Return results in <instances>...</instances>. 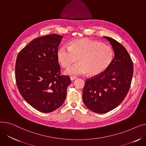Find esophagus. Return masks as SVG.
I'll return each mask as SVG.
<instances>
[{"mask_svg":"<svg viewBox=\"0 0 146 146\" xmlns=\"http://www.w3.org/2000/svg\"><path fill=\"white\" fill-rule=\"evenodd\" d=\"M76 79H77V77H75V76H71V77H70V79H71L72 81H73V80H74Z\"/></svg>","mask_w":146,"mask_h":146,"instance_id":"34e87169","label":"esophagus"}]
</instances>
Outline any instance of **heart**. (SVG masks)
Instances as JSON below:
<instances>
[{
    "instance_id": "heart-1",
    "label": "heart",
    "mask_w": 146,
    "mask_h": 146,
    "mask_svg": "<svg viewBox=\"0 0 146 146\" xmlns=\"http://www.w3.org/2000/svg\"><path fill=\"white\" fill-rule=\"evenodd\" d=\"M57 57L61 66L67 68L78 61L80 63L67 68L66 73L78 75L89 73L96 76L108 68L113 57L110 46L88 38L71 41L69 47L61 46L57 52Z\"/></svg>"
}]
</instances>
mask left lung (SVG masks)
Here are the masks:
<instances>
[{
	"label": "left lung",
	"mask_w": 146,
	"mask_h": 146,
	"mask_svg": "<svg viewBox=\"0 0 146 146\" xmlns=\"http://www.w3.org/2000/svg\"><path fill=\"white\" fill-rule=\"evenodd\" d=\"M104 37L112 46L114 57L105 72L86 80L83 89L84 104L98 113L108 112L123 101L133 74V63L125 47L111 37Z\"/></svg>",
	"instance_id": "left-lung-1"
}]
</instances>
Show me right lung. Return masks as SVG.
I'll list each match as a JSON object with an SVG mask.
<instances>
[{"mask_svg":"<svg viewBox=\"0 0 146 146\" xmlns=\"http://www.w3.org/2000/svg\"><path fill=\"white\" fill-rule=\"evenodd\" d=\"M63 36L52 34L33 40L18 54L15 79L19 92L34 108L55 111L63 104L70 78L61 75L57 57Z\"/></svg>","mask_w":146,"mask_h":146,"instance_id":"1","label":"right lung"}]
</instances>
